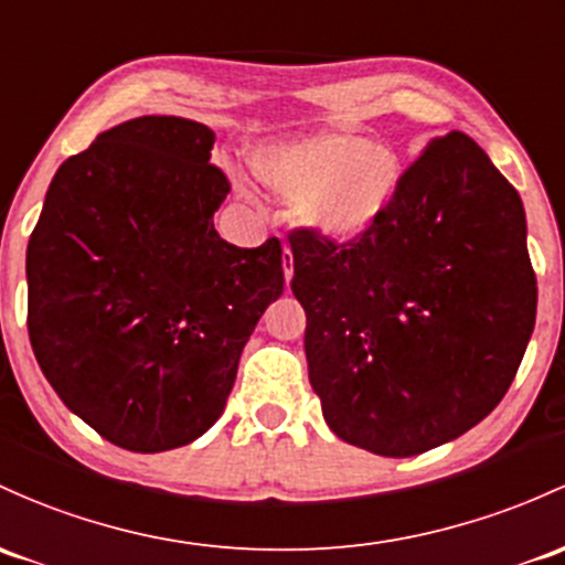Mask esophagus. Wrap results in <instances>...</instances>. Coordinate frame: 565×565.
<instances>
[{"instance_id":"1","label":"esophagus","mask_w":565,"mask_h":565,"mask_svg":"<svg viewBox=\"0 0 565 565\" xmlns=\"http://www.w3.org/2000/svg\"><path fill=\"white\" fill-rule=\"evenodd\" d=\"M281 263H284V276H287V281H292V273H295V257H292V248L284 246Z\"/></svg>"}]
</instances>
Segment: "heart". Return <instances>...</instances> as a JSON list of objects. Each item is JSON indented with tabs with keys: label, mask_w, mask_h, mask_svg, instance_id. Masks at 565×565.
<instances>
[{
	"label": "heart",
	"mask_w": 565,
	"mask_h": 565,
	"mask_svg": "<svg viewBox=\"0 0 565 565\" xmlns=\"http://www.w3.org/2000/svg\"><path fill=\"white\" fill-rule=\"evenodd\" d=\"M252 168L302 224L330 241H354L379 224L401 186V159L358 132H317L257 148Z\"/></svg>",
	"instance_id": "heart-1"
}]
</instances>
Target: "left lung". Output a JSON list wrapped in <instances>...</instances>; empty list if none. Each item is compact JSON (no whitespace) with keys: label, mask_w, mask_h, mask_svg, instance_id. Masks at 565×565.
<instances>
[{"label":"left lung","mask_w":565,"mask_h":565,"mask_svg":"<svg viewBox=\"0 0 565 565\" xmlns=\"http://www.w3.org/2000/svg\"><path fill=\"white\" fill-rule=\"evenodd\" d=\"M289 246L308 379L338 438L423 455L507 395L536 324V273L518 189L468 135L427 142L365 235L295 227Z\"/></svg>","instance_id":"1"}]
</instances>
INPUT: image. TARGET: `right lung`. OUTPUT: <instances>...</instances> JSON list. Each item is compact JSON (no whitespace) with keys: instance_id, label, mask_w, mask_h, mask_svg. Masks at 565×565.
<instances>
[{"instance_id":"right-lung-1","label":"right lung","mask_w":565,"mask_h":565,"mask_svg":"<svg viewBox=\"0 0 565 565\" xmlns=\"http://www.w3.org/2000/svg\"><path fill=\"white\" fill-rule=\"evenodd\" d=\"M216 135L142 116L70 157L29 237L26 328L64 406L116 447L164 452L222 417L237 360L284 292L281 241L213 227Z\"/></svg>"}]
</instances>
